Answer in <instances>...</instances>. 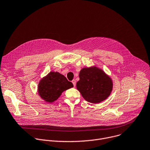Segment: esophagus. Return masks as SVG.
Instances as JSON below:
<instances>
[{"mask_svg": "<svg viewBox=\"0 0 150 150\" xmlns=\"http://www.w3.org/2000/svg\"><path fill=\"white\" fill-rule=\"evenodd\" d=\"M72 83H73L74 86H75V85H76V81H75V79H73V80L72 81Z\"/></svg>", "mask_w": 150, "mask_h": 150, "instance_id": "1", "label": "esophagus"}]
</instances>
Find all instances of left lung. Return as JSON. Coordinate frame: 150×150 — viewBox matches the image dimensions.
I'll return each mask as SVG.
<instances>
[{
    "label": "left lung",
    "mask_w": 150,
    "mask_h": 150,
    "mask_svg": "<svg viewBox=\"0 0 150 150\" xmlns=\"http://www.w3.org/2000/svg\"><path fill=\"white\" fill-rule=\"evenodd\" d=\"M77 89L89 103L98 104L106 99L112 89L110 77L96 67L84 68L79 72Z\"/></svg>",
    "instance_id": "8db88e82"
}]
</instances>
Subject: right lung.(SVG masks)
Segmentation results:
<instances>
[{"mask_svg": "<svg viewBox=\"0 0 150 150\" xmlns=\"http://www.w3.org/2000/svg\"><path fill=\"white\" fill-rule=\"evenodd\" d=\"M74 86L72 83L59 72H51L42 78L38 84V93L41 98L47 103H52L61 93Z\"/></svg>", "mask_w": 150, "mask_h": 150, "instance_id": "add662e5", "label": "right lung"}]
</instances>
